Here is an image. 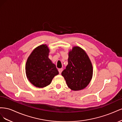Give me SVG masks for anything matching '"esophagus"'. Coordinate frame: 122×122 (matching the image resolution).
Here are the masks:
<instances>
[{
  "label": "esophagus",
  "instance_id": "obj_1",
  "mask_svg": "<svg viewBox=\"0 0 122 122\" xmlns=\"http://www.w3.org/2000/svg\"><path fill=\"white\" fill-rule=\"evenodd\" d=\"M62 70H63V69H62V68L59 69H58V72H59V73H60V74H61V72H62Z\"/></svg>",
  "mask_w": 122,
  "mask_h": 122
}]
</instances>
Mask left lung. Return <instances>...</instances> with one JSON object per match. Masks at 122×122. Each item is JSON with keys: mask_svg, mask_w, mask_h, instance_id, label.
<instances>
[{"mask_svg": "<svg viewBox=\"0 0 122 122\" xmlns=\"http://www.w3.org/2000/svg\"><path fill=\"white\" fill-rule=\"evenodd\" d=\"M68 64L61 73L68 86L73 91L86 87L93 76V66L86 53L81 48L73 47L69 52Z\"/></svg>", "mask_w": 122, "mask_h": 122, "instance_id": "8db88e82", "label": "left lung"}]
</instances>
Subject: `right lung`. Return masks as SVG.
I'll return each instance as SVG.
<instances>
[{
    "label": "right lung",
    "mask_w": 122,
    "mask_h": 122,
    "mask_svg": "<svg viewBox=\"0 0 122 122\" xmlns=\"http://www.w3.org/2000/svg\"><path fill=\"white\" fill-rule=\"evenodd\" d=\"M49 49L41 45L32 51L26 63V75L34 86L42 88L49 85L55 76L58 74L56 66L48 58Z\"/></svg>",
    "instance_id": "obj_1"
}]
</instances>
